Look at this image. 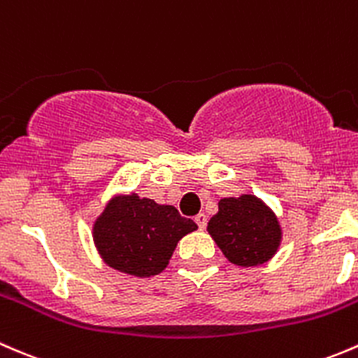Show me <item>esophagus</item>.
I'll return each instance as SVG.
<instances>
[{
    "mask_svg": "<svg viewBox=\"0 0 358 358\" xmlns=\"http://www.w3.org/2000/svg\"><path fill=\"white\" fill-rule=\"evenodd\" d=\"M194 222L198 224V227H200V229H205V227H206V215H205V213H198V215L194 217Z\"/></svg>",
    "mask_w": 358,
    "mask_h": 358,
    "instance_id": "34e87169",
    "label": "esophagus"
}]
</instances>
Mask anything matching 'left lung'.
Masks as SVG:
<instances>
[{"label": "left lung", "instance_id": "obj_1", "mask_svg": "<svg viewBox=\"0 0 358 358\" xmlns=\"http://www.w3.org/2000/svg\"><path fill=\"white\" fill-rule=\"evenodd\" d=\"M226 259L241 267L265 264L278 250L281 227L264 201L252 194L224 198L206 227Z\"/></svg>", "mask_w": 358, "mask_h": 358}]
</instances>
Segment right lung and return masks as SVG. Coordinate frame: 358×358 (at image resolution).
<instances>
[{
  "mask_svg": "<svg viewBox=\"0 0 358 358\" xmlns=\"http://www.w3.org/2000/svg\"><path fill=\"white\" fill-rule=\"evenodd\" d=\"M196 229L174 206L132 193L106 205L94 224V243L110 267L150 278L167 267L179 239Z\"/></svg>",
  "mask_w": 358,
  "mask_h": 358,
  "instance_id": "obj_1",
  "label": "right lung"
}]
</instances>
